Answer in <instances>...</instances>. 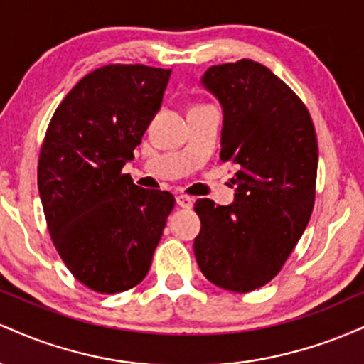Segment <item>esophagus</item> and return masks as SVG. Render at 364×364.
Returning a JSON list of instances; mask_svg holds the SVG:
<instances>
[{
  "label": "esophagus",
  "instance_id": "34e87169",
  "mask_svg": "<svg viewBox=\"0 0 364 364\" xmlns=\"http://www.w3.org/2000/svg\"><path fill=\"white\" fill-rule=\"evenodd\" d=\"M176 203H178V207H181V208H191L193 207V198L188 195H178Z\"/></svg>",
  "mask_w": 364,
  "mask_h": 364
}]
</instances>
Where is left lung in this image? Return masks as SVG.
Returning a JSON list of instances; mask_svg holds the SVG:
<instances>
[{"instance_id":"left-lung-1","label":"left lung","mask_w":364,"mask_h":364,"mask_svg":"<svg viewBox=\"0 0 364 364\" xmlns=\"http://www.w3.org/2000/svg\"><path fill=\"white\" fill-rule=\"evenodd\" d=\"M203 85L224 109L220 161L236 166L235 203L200 198L195 257L215 286L250 292L281 272L315 205L318 144L310 112L267 66L208 68Z\"/></svg>"}]
</instances>
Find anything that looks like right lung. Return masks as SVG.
I'll return each instance as SVG.
<instances>
[{
    "label": "right lung",
    "mask_w": 364,
    "mask_h": 364,
    "mask_svg": "<svg viewBox=\"0 0 364 364\" xmlns=\"http://www.w3.org/2000/svg\"><path fill=\"white\" fill-rule=\"evenodd\" d=\"M171 70L106 65L82 78L54 111L37 185L54 248L77 281L101 294L147 275L174 207L169 191L123 174L162 102Z\"/></svg>",
    "instance_id": "obj_1"
}]
</instances>
